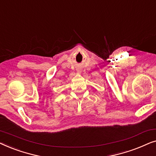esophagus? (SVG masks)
<instances>
[{
  "instance_id": "esophagus-1",
  "label": "esophagus",
  "mask_w": 156,
  "mask_h": 156,
  "mask_svg": "<svg viewBox=\"0 0 156 156\" xmlns=\"http://www.w3.org/2000/svg\"><path fill=\"white\" fill-rule=\"evenodd\" d=\"M76 71H77V72H79V73H80V72H82V71H81V69H76Z\"/></svg>"
}]
</instances>
